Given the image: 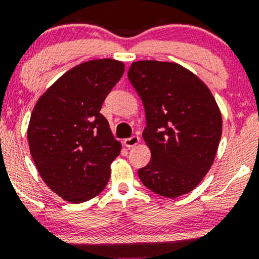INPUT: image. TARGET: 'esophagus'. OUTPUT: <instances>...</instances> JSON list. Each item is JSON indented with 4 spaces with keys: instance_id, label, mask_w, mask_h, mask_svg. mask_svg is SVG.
<instances>
[{
    "instance_id": "esophagus-1",
    "label": "esophagus",
    "mask_w": 259,
    "mask_h": 259,
    "mask_svg": "<svg viewBox=\"0 0 259 259\" xmlns=\"http://www.w3.org/2000/svg\"><path fill=\"white\" fill-rule=\"evenodd\" d=\"M138 143H140V137H138V136H132V137L126 138V140L123 141V144L127 148H132V147H135L136 144Z\"/></svg>"
}]
</instances>
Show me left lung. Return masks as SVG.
I'll return each instance as SVG.
<instances>
[{
	"label": "left lung",
	"mask_w": 259,
	"mask_h": 259,
	"mask_svg": "<svg viewBox=\"0 0 259 259\" xmlns=\"http://www.w3.org/2000/svg\"><path fill=\"white\" fill-rule=\"evenodd\" d=\"M128 79L143 102V140L152 153L138 169L141 182L170 199L189 193L211 168L221 140L222 118L212 94L175 63L135 62Z\"/></svg>",
	"instance_id": "left-lung-1"
}]
</instances>
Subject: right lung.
<instances>
[{
    "label": "right lung",
    "mask_w": 259,
    "mask_h": 259,
    "mask_svg": "<svg viewBox=\"0 0 259 259\" xmlns=\"http://www.w3.org/2000/svg\"><path fill=\"white\" fill-rule=\"evenodd\" d=\"M123 71V63L113 59L80 64L59 77L33 108L30 155L44 183L66 201H88L107 185L121 143L100 110Z\"/></svg>",
    "instance_id": "add662e5"
}]
</instances>
